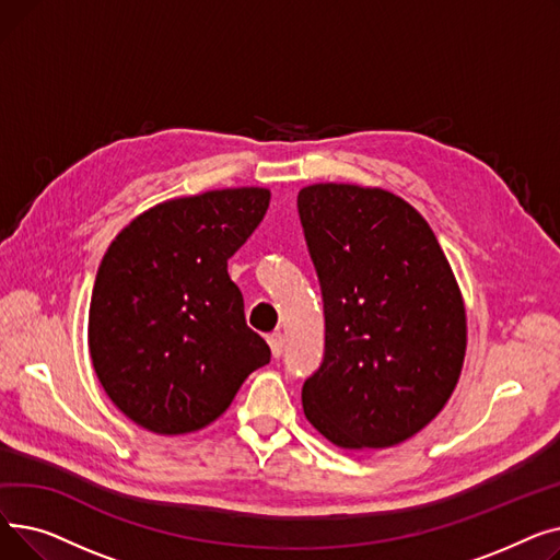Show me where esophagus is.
Returning <instances> with one entry per match:
<instances>
[{
  "mask_svg": "<svg viewBox=\"0 0 560 560\" xmlns=\"http://www.w3.org/2000/svg\"><path fill=\"white\" fill-rule=\"evenodd\" d=\"M268 342H270V349H272V357H275V359H281L285 338H283L281 334H275V336H270V338H268Z\"/></svg>",
  "mask_w": 560,
  "mask_h": 560,
  "instance_id": "esophagus-1",
  "label": "esophagus"
}]
</instances>
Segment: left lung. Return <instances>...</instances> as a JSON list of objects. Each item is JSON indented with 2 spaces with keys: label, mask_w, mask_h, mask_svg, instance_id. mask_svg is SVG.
I'll use <instances>...</instances> for the list:
<instances>
[{
  "label": "left lung",
  "mask_w": 560,
  "mask_h": 560,
  "mask_svg": "<svg viewBox=\"0 0 560 560\" xmlns=\"http://www.w3.org/2000/svg\"><path fill=\"white\" fill-rule=\"evenodd\" d=\"M325 304V359L304 381L306 420L342 450H384L424 429L465 359V306L427 220L351 184L298 195Z\"/></svg>",
  "instance_id": "obj_1"
}]
</instances>
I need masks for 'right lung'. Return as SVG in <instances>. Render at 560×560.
<instances>
[{
  "label": "right lung",
  "mask_w": 560,
  "mask_h": 560,
  "mask_svg": "<svg viewBox=\"0 0 560 560\" xmlns=\"http://www.w3.org/2000/svg\"><path fill=\"white\" fill-rule=\"evenodd\" d=\"M270 206L265 188L163 201L125 226L97 270L88 347L110 401L147 431L179 435L218 420L270 363L226 272Z\"/></svg>",
  "instance_id": "right-lung-1"
}]
</instances>
